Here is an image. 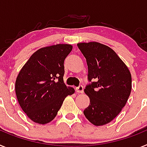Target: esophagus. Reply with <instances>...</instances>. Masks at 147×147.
<instances>
[{"label": "esophagus", "mask_w": 147, "mask_h": 147, "mask_svg": "<svg viewBox=\"0 0 147 147\" xmlns=\"http://www.w3.org/2000/svg\"><path fill=\"white\" fill-rule=\"evenodd\" d=\"M76 91L77 93H83V86H79L78 87L76 88Z\"/></svg>", "instance_id": "obj_1"}]
</instances>
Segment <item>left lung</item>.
<instances>
[{
  "label": "left lung",
  "instance_id": "8db88e82",
  "mask_svg": "<svg viewBox=\"0 0 147 147\" xmlns=\"http://www.w3.org/2000/svg\"><path fill=\"white\" fill-rule=\"evenodd\" d=\"M88 69L85 93L90 98L84 110L86 118L95 126L115 119L125 106L131 90L129 71L116 53L97 42L80 43Z\"/></svg>",
  "mask_w": 147,
  "mask_h": 147
}]
</instances>
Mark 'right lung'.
<instances>
[{"instance_id":"1","label":"right lung","mask_w":147,"mask_h":147,"mask_svg":"<svg viewBox=\"0 0 147 147\" xmlns=\"http://www.w3.org/2000/svg\"><path fill=\"white\" fill-rule=\"evenodd\" d=\"M72 51L70 45H56L38 50L21 68L16 82L20 106L33 122L52 121L67 95L74 89L64 83V61Z\"/></svg>"}]
</instances>
